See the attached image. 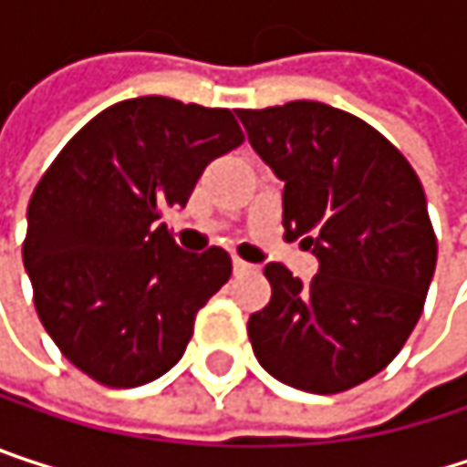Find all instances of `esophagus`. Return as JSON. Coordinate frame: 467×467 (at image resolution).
Segmentation results:
<instances>
[{"label":"esophagus","mask_w":467,"mask_h":467,"mask_svg":"<svg viewBox=\"0 0 467 467\" xmlns=\"http://www.w3.org/2000/svg\"><path fill=\"white\" fill-rule=\"evenodd\" d=\"M233 270L234 275H243V273H254V265H248V262H243V259H233Z\"/></svg>","instance_id":"1"}]
</instances>
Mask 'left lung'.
<instances>
[{
    "mask_svg": "<svg viewBox=\"0 0 467 467\" xmlns=\"http://www.w3.org/2000/svg\"><path fill=\"white\" fill-rule=\"evenodd\" d=\"M237 119L284 181V237L319 259L311 284L265 267L273 297L248 319L254 354L295 389L346 392L381 373L420 322L438 259L424 189L381 132L325 102Z\"/></svg>",
    "mask_w": 467,
    "mask_h": 467,
    "instance_id": "1",
    "label": "left lung"
}]
</instances>
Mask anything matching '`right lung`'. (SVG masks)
<instances>
[{
  "label": "right lung",
  "instance_id": "add662e5",
  "mask_svg": "<svg viewBox=\"0 0 467 467\" xmlns=\"http://www.w3.org/2000/svg\"><path fill=\"white\" fill-rule=\"evenodd\" d=\"M240 142L227 108L138 97L94 116L40 178L24 265L40 322L88 379L130 389L183 357L233 259L216 245L178 248L159 219L183 208L202 170Z\"/></svg>",
  "mask_w": 467,
  "mask_h": 467
}]
</instances>
